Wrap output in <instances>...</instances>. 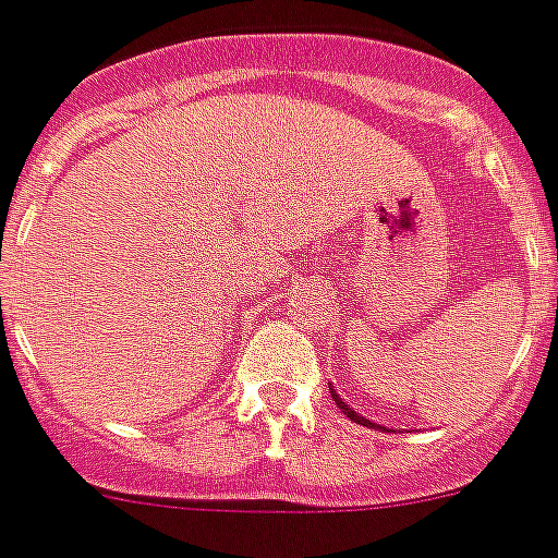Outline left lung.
<instances>
[{"instance_id": "left-lung-1", "label": "left lung", "mask_w": 558, "mask_h": 558, "mask_svg": "<svg viewBox=\"0 0 558 558\" xmlns=\"http://www.w3.org/2000/svg\"><path fill=\"white\" fill-rule=\"evenodd\" d=\"M329 389H332V384H329ZM332 398H335V404H338V410H341L343 415H347V418H352V421H355V424H364V427L384 429V433H387V427H381V424H375V421L364 418V415H361V412H355V410H352V407L347 404V401H343V398L338 396V392H335V389H332Z\"/></svg>"}]
</instances>
